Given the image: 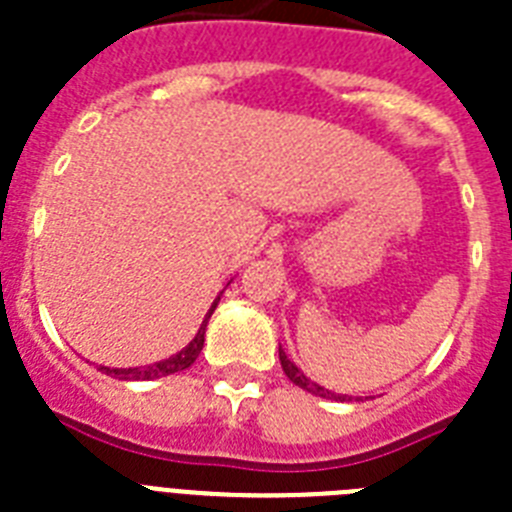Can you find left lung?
Segmentation results:
<instances>
[{
    "mask_svg": "<svg viewBox=\"0 0 512 512\" xmlns=\"http://www.w3.org/2000/svg\"><path fill=\"white\" fill-rule=\"evenodd\" d=\"M279 358H281V369H284V374H287L289 380L295 382L297 388L308 390V393H313V396H321V398H345V396H335V393H332V390L321 388V385H316V382L308 380V377H305V374L300 372V369H297L295 361H289L287 353H284V350H281V345H279Z\"/></svg>",
    "mask_w": 512,
    "mask_h": 512,
    "instance_id": "1",
    "label": "left lung"
}]
</instances>
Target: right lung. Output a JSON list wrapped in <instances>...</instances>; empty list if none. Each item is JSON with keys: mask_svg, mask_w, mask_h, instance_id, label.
I'll return each mask as SVG.
<instances>
[{"mask_svg": "<svg viewBox=\"0 0 512 512\" xmlns=\"http://www.w3.org/2000/svg\"><path fill=\"white\" fill-rule=\"evenodd\" d=\"M217 303H220V297H217L215 303H212V308H209V313L204 316V321H201L199 332H196V337H193L188 345H185L180 353H175V356L164 358V361H159V364H151V366H135V369H111V366H100V372L111 374V377H119V380H156V377H167V374H175V372H183V369H188V366L199 358L201 348H204V329H207V321L209 316L215 313Z\"/></svg>", "mask_w": 512, "mask_h": 512, "instance_id": "right-lung-1", "label": "right lung"}]
</instances>
